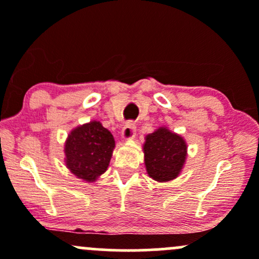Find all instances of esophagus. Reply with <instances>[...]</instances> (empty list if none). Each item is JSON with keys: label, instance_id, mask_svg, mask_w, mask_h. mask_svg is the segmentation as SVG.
Here are the masks:
<instances>
[{"label": "esophagus", "instance_id": "obj_1", "mask_svg": "<svg viewBox=\"0 0 259 259\" xmlns=\"http://www.w3.org/2000/svg\"><path fill=\"white\" fill-rule=\"evenodd\" d=\"M136 134V126L133 121H127L125 125L123 126V130H121V139L124 140H132L135 138Z\"/></svg>", "mask_w": 259, "mask_h": 259}]
</instances>
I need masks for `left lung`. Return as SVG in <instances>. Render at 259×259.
<instances>
[{
  "instance_id": "left-lung-1",
  "label": "left lung",
  "mask_w": 259,
  "mask_h": 259,
  "mask_svg": "<svg viewBox=\"0 0 259 259\" xmlns=\"http://www.w3.org/2000/svg\"><path fill=\"white\" fill-rule=\"evenodd\" d=\"M144 153L150 178L158 183H167L180 174L185 164L187 146L180 135L162 126L146 136Z\"/></svg>"
}]
</instances>
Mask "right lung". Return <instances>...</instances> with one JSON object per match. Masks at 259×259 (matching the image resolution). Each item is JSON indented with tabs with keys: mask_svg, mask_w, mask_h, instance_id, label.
<instances>
[{
	"mask_svg": "<svg viewBox=\"0 0 259 259\" xmlns=\"http://www.w3.org/2000/svg\"><path fill=\"white\" fill-rule=\"evenodd\" d=\"M115 141L100 121L73 129L64 145L65 165L79 179L95 181L108 168Z\"/></svg>",
	"mask_w": 259,
	"mask_h": 259,
	"instance_id": "1",
	"label": "right lung"
}]
</instances>
